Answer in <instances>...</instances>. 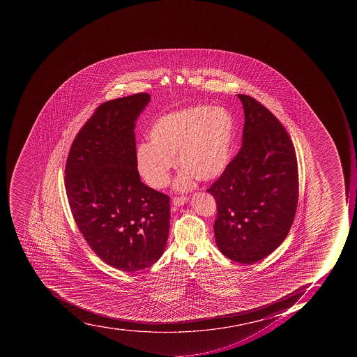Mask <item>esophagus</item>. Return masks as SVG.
<instances>
[{
	"instance_id": "esophagus-1",
	"label": "esophagus",
	"mask_w": 357,
	"mask_h": 357,
	"mask_svg": "<svg viewBox=\"0 0 357 357\" xmlns=\"http://www.w3.org/2000/svg\"><path fill=\"white\" fill-rule=\"evenodd\" d=\"M188 197H174V199H173V204H174V206H176V208H180L182 205L188 203Z\"/></svg>"
}]
</instances>
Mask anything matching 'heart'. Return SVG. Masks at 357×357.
I'll return each instance as SVG.
<instances>
[{
	"label": "heart",
	"mask_w": 357,
	"mask_h": 357,
	"mask_svg": "<svg viewBox=\"0 0 357 357\" xmlns=\"http://www.w3.org/2000/svg\"><path fill=\"white\" fill-rule=\"evenodd\" d=\"M234 121L223 107H186L158 118L149 132V144L136 151L138 172L153 188L167 185L174 156L184 169L175 182L177 191L193 188L195 181H213L230 163Z\"/></svg>",
	"instance_id": "obj_1"
}]
</instances>
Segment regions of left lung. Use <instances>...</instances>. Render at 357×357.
<instances>
[{
	"label": "left lung",
	"mask_w": 357,
	"mask_h": 357,
	"mask_svg": "<svg viewBox=\"0 0 357 357\" xmlns=\"http://www.w3.org/2000/svg\"><path fill=\"white\" fill-rule=\"evenodd\" d=\"M238 97L245 112L242 147L208 192L218 206L219 250L251 264L269 256L289 233L298 202L297 158L273 112L250 96Z\"/></svg>",
	"instance_id": "left-lung-1"
}]
</instances>
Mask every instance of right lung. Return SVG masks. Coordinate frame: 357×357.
Listing matches in <instances>:
<instances>
[{"mask_svg":"<svg viewBox=\"0 0 357 357\" xmlns=\"http://www.w3.org/2000/svg\"><path fill=\"white\" fill-rule=\"evenodd\" d=\"M151 101L142 93L107 101L71 145L66 190L73 219L107 264L134 273L166 248L169 197L145 185L136 164L135 123Z\"/></svg>","mask_w":357,"mask_h":357,"instance_id":"1","label":"right lung"}]
</instances>
